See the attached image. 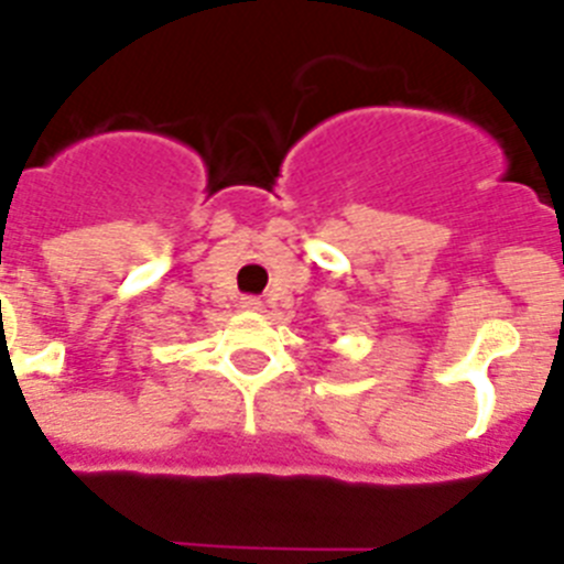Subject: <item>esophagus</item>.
I'll return each mask as SVG.
<instances>
[{
	"label": "esophagus",
	"instance_id": "34e87169",
	"mask_svg": "<svg viewBox=\"0 0 564 564\" xmlns=\"http://www.w3.org/2000/svg\"><path fill=\"white\" fill-rule=\"evenodd\" d=\"M239 307H242V311H262V302H259L257 296H242V300H239Z\"/></svg>",
	"mask_w": 564,
	"mask_h": 564
}]
</instances>
